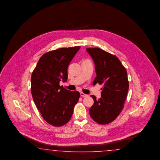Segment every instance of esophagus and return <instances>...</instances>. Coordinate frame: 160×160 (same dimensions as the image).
I'll return each instance as SVG.
<instances>
[{
    "label": "esophagus",
    "instance_id": "1",
    "mask_svg": "<svg viewBox=\"0 0 160 160\" xmlns=\"http://www.w3.org/2000/svg\"><path fill=\"white\" fill-rule=\"evenodd\" d=\"M80 96L82 97H87L88 96L87 94H84V93H83L82 92H80Z\"/></svg>",
    "mask_w": 160,
    "mask_h": 160
}]
</instances>
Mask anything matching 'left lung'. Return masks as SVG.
I'll return each mask as SVG.
<instances>
[{"label":"left lung","instance_id":"left-lung-1","mask_svg":"<svg viewBox=\"0 0 160 160\" xmlns=\"http://www.w3.org/2000/svg\"><path fill=\"white\" fill-rule=\"evenodd\" d=\"M95 64L93 85L102 84L101 97L92 95L94 104L89 109L92 120L100 124L114 121L121 112L128 91L126 68L116 56L100 48H86Z\"/></svg>","mask_w":160,"mask_h":160}]
</instances>
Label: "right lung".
I'll return each mask as SVG.
<instances>
[{
    "instance_id": "1",
    "label": "right lung",
    "mask_w": 160,
    "mask_h": 160,
    "mask_svg": "<svg viewBox=\"0 0 160 160\" xmlns=\"http://www.w3.org/2000/svg\"><path fill=\"white\" fill-rule=\"evenodd\" d=\"M80 46L60 48L44 54L31 77V92L34 103L44 120L61 127L68 123L80 96L59 85L68 80V68Z\"/></svg>"
}]
</instances>
